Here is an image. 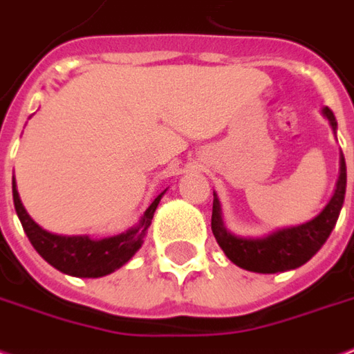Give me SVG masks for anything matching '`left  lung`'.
<instances>
[{"label":"left lung","mask_w":354,"mask_h":354,"mask_svg":"<svg viewBox=\"0 0 354 354\" xmlns=\"http://www.w3.org/2000/svg\"><path fill=\"white\" fill-rule=\"evenodd\" d=\"M323 114L330 122L332 129L336 131V118L328 106H324ZM345 185H347V169H345L344 153H339V176H337L336 189L321 214H317L306 223L277 229L263 238H242L225 229L221 204L216 195L212 208V232L219 248L225 251V255L243 270L259 272V274L295 270L308 263L323 248L326 238L330 236L344 206Z\"/></svg>","instance_id":"8db88e82"}]
</instances>
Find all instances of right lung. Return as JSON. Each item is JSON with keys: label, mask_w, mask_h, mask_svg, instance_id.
Masks as SVG:
<instances>
[{"label": "right lung", "mask_w": 354, "mask_h": 354, "mask_svg": "<svg viewBox=\"0 0 354 354\" xmlns=\"http://www.w3.org/2000/svg\"><path fill=\"white\" fill-rule=\"evenodd\" d=\"M165 193H167V189L161 191L151 201V204L146 208V212L135 227H131L116 236L93 240L90 236L52 234L48 230H44L43 227H39L22 206V201L18 197L17 184L12 180L15 208H17L18 219L22 223L24 232L30 238L31 245L56 270L77 277H103L106 274H112L118 268H122L127 261H131V257L140 250L144 236H146L151 219H153V212H156L157 204Z\"/></svg>", "instance_id": "add662e5"}]
</instances>
